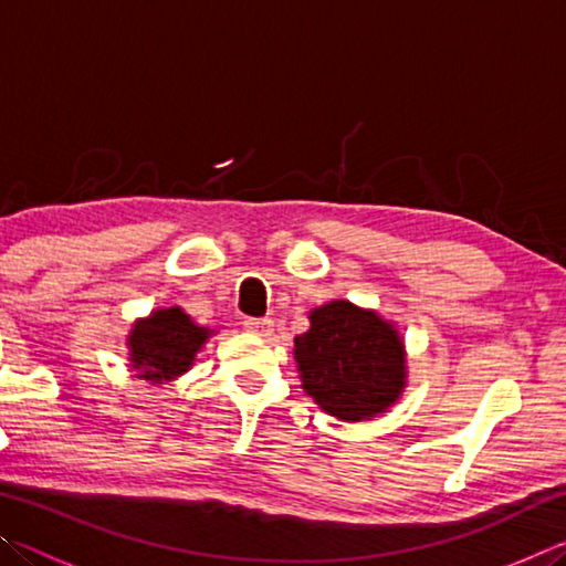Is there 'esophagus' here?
I'll use <instances>...</instances> for the list:
<instances>
[{
  "mask_svg": "<svg viewBox=\"0 0 566 566\" xmlns=\"http://www.w3.org/2000/svg\"><path fill=\"white\" fill-rule=\"evenodd\" d=\"M244 329L256 334V337H270L272 329H274V322L270 317H247Z\"/></svg>",
  "mask_w": 566,
  "mask_h": 566,
  "instance_id": "34e87169",
  "label": "esophagus"
}]
</instances>
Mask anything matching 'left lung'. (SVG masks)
<instances>
[{
  "instance_id": "8db88e82",
  "label": "left lung",
  "mask_w": 566,
  "mask_h": 566,
  "mask_svg": "<svg viewBox=\"0 0 566 566\" xmlns=\"http://www.w3.org/2000/svg\"><path fill=\"white\" fill-rule=\"evenodd\" d=\"M302 389L327 415L361 421L387 411L407 387L405 342L377 312L334 300L310 312L294 337Z\"/></svg>"
}]
</instances>
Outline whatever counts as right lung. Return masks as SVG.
I'll return each instance as SVG.
<instances>
[{
    "instance_id": "add662e5",
    "label": "right lung",
    "mask_w": 566,
    "mask_h": 566,
    "mask_svg": "<svg viewBox=\"0 0 566 566\" xmlns=\"http://www.w3.org/2000/svg\"><path fill=\"white\" fill-rule=\"evenodd\" d=\"M212 329L199 327L179 306L151 312L129 332V361L139 379L165 385L191 367Z\"/></svg>"
}]
</instances>
